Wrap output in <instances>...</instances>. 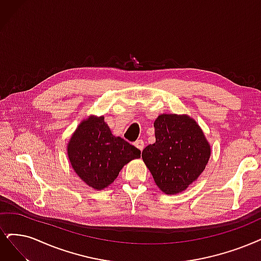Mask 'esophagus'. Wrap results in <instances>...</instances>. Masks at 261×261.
<instances>
[{
  "label": "esophagus",
  "mask_w": 261,
  "mask_h": 261,
  "mask_svg": "<svg viewBox=\"0 0 261 261\" xmlns=\"http://www.w3.org/2000/svg\"><path fill=\"white\" fill-rule=\"evenodd\" d=\"M134 146H136L139 150L142 151L144 149V146H145V144H144L143 140H138L136 143H134Z\"/></svg>",
  "instance_id": "esophagus-1"
}]
</instances>
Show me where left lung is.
Instances as JSON below:
<instances>
[{"instance_id": "left-lung-1", "label": "left lung", "mask_w": 261, "mask_h": 261, "mask_svg": "<svg viewBox=\"0 0 261 261\" xmlns=\"http://www.w3.org/2000/svg\"><path fill=\"white\" fill-rule=\"evenodd\" d=\"M156 142L142 151V158L158 188L166 195L186 190L204 171L211 145L190 116L161 114L153 122Z\"/></svg>"}]
</instances>
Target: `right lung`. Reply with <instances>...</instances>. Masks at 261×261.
Returning <instances> with one entry per match:
<instances>
[{
    "label": "right lung",
    "mask_w": 261,
    "mask_h": 261,
    "mask_svg": "<svg viewBox=\"0 0 261 261\" xmlns=\"http://www.w3.org/2000/svg\"><path fill=\"white\" fill-rule=\"evenodd\" d=\"M66 150L74 172L94 190L109 187L127 163L141 157L138 148L113 136L104 116L94 115L79 124Z\"/></svg>",
    "instance_id": "1"
}]
</instances>
